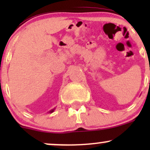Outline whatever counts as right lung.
Listing matches in <instances>:
<instances>
[{"label":"right lung","mask_w":150,"mask_h":150,"mask_svg":"<svg viewBox=\"0 0 150 150\" xmlns=\"http://www.w3.org/2000/svg\"><path fill=\"white\" fill-rule=\"evenodd\" d=\"M55 109H56V108H53V109H51V110H50V111H49V113H53V111H55Z\"/></svg>","instance_id":"right-lung-1"}]
</instances>
